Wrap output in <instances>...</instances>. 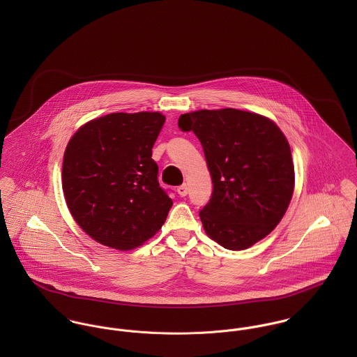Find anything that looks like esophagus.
Returning <instances> with one entry per match:
<instances>
[{
	"instance_id": "1",
	"label": "esophagus",
	"mask_w": 357,
	"mask_h": 357,
	"mask_svg": "<svg viewBox=\"0 0 357 357\" xmlns=\"http://www.w3.org/2000/svg\"><path fill=\"white\" fill-rule=\"evenodd\" d=\"M177 192H178V195H180V197H187V194H188V188H187V184H183V185H180V187L177 188Z\"/></svg>"
}]
</instances>
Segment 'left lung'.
<instances>
[{"label": "left lung", "instance_id": "1", "mask_svg": "<svg viewBox=\"0 0 357 357\" xmlns=\"http://www.w3.org/2000/svg\"><path fill=\"white\" fill-rule=\"evenodd\" d=\"M178 128L194 132L204 147L213 194L199 217L208 238L245 250L271 234L294 191L290 146L276 123L222 108L183 114Z\"/></svg>", "mask_w": 357, "mask_h": 357}]
</instances>
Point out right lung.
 Wrapping results in <instances>:
<instances>
[{"label":"right lung","instance_id":"1","mask_svg":"<svg viewBox=\"0 0 357 357\" xmlns=\"http://www.w3.org/2000/svg\"><path fill=\"white\" fill-rule=\"evenodd\" d=\"M160 112H114L81 126L61 170L66 204L77 224L104 246L129 250L163 225L172 199L159 187L153 147Z\"/></svg>","mask_w":357,"mask_h":357}]
</instances>
